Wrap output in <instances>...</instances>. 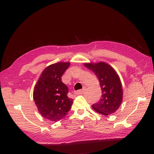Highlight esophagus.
I'll return each instance as SVG.
<instances>
[{"instance_id": "34e87169", "label": "esophagus", "mask_w": 154, "mask_h": 154, "mask_svg": "<svg viewBox=\"0 0 154 154\" xmlns=\"http://www.w3.org/2000/svg\"><path fill=\"white\" fill-rule=\"evenodd\" d=\"M85 88H83V89H81V90H79V91H76V92H75V94H76L77 95L82 94H83V92H85Z\"/></svg>"}]
</instances>
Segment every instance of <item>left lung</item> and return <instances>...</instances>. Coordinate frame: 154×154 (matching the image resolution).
<instances>
[{
  "instance_id": "1",
  "label": "left lung",
  "mask_w": 154,
  "mask_h": 154,
  "mask_svg": "<svg viewBox=\"0 0 154 154\" xmlns=\"http://www.w3.org/2000/svg\"><path fill=\"white\" fill-rule=\"evenodd\" d=\"M84 65L98 77L102 90L101 98L92 108L103 116L115 113L121 104L123 94L122 84L116 70L102 62L85 63Z\"/></svg>"
}]
</instances>
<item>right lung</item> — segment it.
I'll return each mask as SVG.
<instances>
[{"label":"right lung","mask_w":154,"mask_h":154,"mask_svg":"<svg viewBox=\"0 0 154 154\" xmlns=\"http://www.w3.org/2000/svg\"><path fill=\"white\" fill-rule=\"evenodd\" d=\"M69 65V62H58L46 67L35 86V104L41 115L49 121L62 119L72 106L73 99L67 96L68 88L61 78Z\"/></svg>","instance_id":"right-lung-1"}]
</instances>
